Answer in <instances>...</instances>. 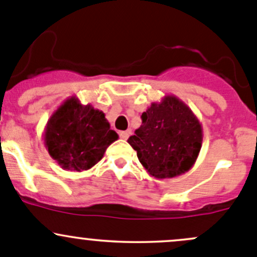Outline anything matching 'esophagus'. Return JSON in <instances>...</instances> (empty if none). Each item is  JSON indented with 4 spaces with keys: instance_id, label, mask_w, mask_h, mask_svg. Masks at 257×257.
<instances>
[{
    "instance_id": "1",
    "label": "esophagus",
    "mask_w": 257,
    "mask_h": 257,
    "mask_svg": "<svg viewBox=\"0 0 257 257\" xmlns=\"http://www.w3.org/2000/svg\"><path fill=\"white\" fill-rule=\"evenodd\" d=\"M119 137H120L121 139H128V137H129V131L119 132Z\"/></svg>"
}]
</instances>
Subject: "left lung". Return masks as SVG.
I'll use <instances>...</instances> for the list:
<instances>
[{"mask_svg": "<svg viewBox=\"0 0 257 257\" xmlns=\"http://www.w3.org/2000/svg\"><path fill=\"white\" fill-rule=\"evenodd\" d=\"M128 143L149 175L175 178L195 164L203 144V126L183 100L165 95L142 114V125Z\"/></svg>", "mask_w": 257, "mask_h": 257, "instance_id": "8db88e82", "label": "left lung"}]
</instances>
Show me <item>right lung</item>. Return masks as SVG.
Wrapping results in <instances>:
<instances>
[{"instance_id":"1","label":"right lung","mask_w":257,"mask_h":257,"mask_svg":"<svg viewBox=\"0 0 257 257\" xmlns=\"http://www.w3.org/2000/svg\"><path fill=\"white\" fill-rule=\"evenodd\" d=\"M118 138L102 110L83 105L74 95L54 110L43 133L48 154L72 172L94 167Z\"/></svg>"}]
</instances>
